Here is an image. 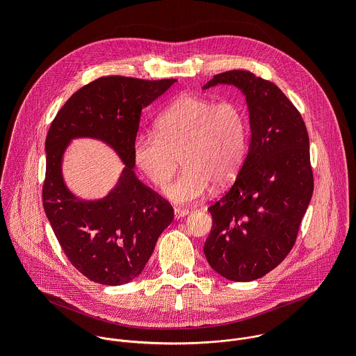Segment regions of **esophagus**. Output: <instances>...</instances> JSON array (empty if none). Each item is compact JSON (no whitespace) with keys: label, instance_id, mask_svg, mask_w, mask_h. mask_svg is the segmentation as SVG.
Segmentation results:
<instances>
[{"label":"esophagus","instance_id":"34e87169","mask_svg":"<svg viewBox=\"0 0 356 356\" xmlns=\"http://www.w3.org/2000/svg\"><path fill=\"white\" fill-rule=\"evenodd\" d=\"M190 213V210L188 209H180V207H176L175 209V218H181V217H184V216H187Z\"/></svg>","mask_w":356,"mask_h":356}]
</instances>
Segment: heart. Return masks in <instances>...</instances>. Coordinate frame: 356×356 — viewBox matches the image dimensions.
<instances>
[{"mask_svg":"<svg viewBox=\"0 0 356 356\" xmlns=\"http://www.w3.org/2000/svg\"><path fill=\"white\" fill-rule=\"evenodd\" d=\"M156 132H139L134 138L132 159L156 187L170 180L180 159L184 170L165 188L176 202L198 200L210 186L227 187L246 156L248 121L234 99L184 94L161 113Z\"/></svg>","mask_w":356,"mask_h":356,"instance_id":"heart-1","label":"heart"}]
</instances>
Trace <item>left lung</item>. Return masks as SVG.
<instances>
[{"label": "left lung", "instance_id": "1", "mask_svg": "<svg viewBox=\"0 0 356 356\" xmlns=\"http://www.w3.org/2000/svg\"><path fill=\"white\" fill-rule=\"evenodd\" d=\"M217 84L246 95L252 135L235 181L209 207L204 255L225 279L250 282L282 264L296 243L314 190L310 140L301 114L275 83L228 70L202 88Z\"/></svg>", "mask_w": 356, "mask_h": 356}]
</instances>
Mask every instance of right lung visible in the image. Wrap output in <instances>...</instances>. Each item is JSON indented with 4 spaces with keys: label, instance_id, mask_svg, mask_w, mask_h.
Returning a JSON list of instances; mask_svg holds the SVG:
<instances>
[{
    "label": "right lung",
    "instance_id": "1",
    "mask_svg": "<svg viewBox=\"0 0 356 356\" xmlns=\"http://www.w3.org/2000/svg\"><path fill=\"white\" fill-rule=\"evenodd\" d=\"M175 81L99 77L77 90L49 128L43 209L70 264L95 283L120 286L134 280L173 221L170 202L136 179L132 142L142 108ZM79 136L107 141L126 163L119 184L103 200L81 202L63 183V152Z\"/></svg>",
    "mask_w": 356,
    "mask_h": 356
}]
</instances>
